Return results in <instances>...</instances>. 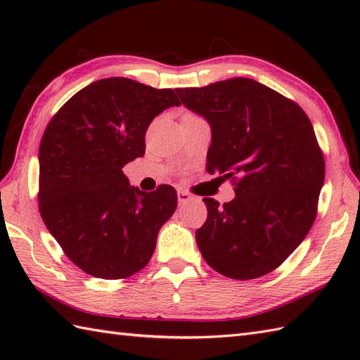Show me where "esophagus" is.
<instances>
[{
    "label": "esophagus",
    "instance_id": "obj_1",
    "mask_svg": "<svg viewBox=\"0 0 360 360\" xmlns=\"http://www.w3.org/2000/svg\"><path fill=\"white\" fill-rule=\"evenodd\" d=\"M192 200V196H190L187 192H184V190H178V201L179 204H184L187 201Z\"/></svg>",
    "mask_w": 360,
    "mask_h": 360
}]
</instances>
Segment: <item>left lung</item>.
<instances>
[{"instance_id": "8db88e82", "label": "left lung", "mask_w": 360, "mask_h": 360, "mask_svg": "<svg viewBox=\"0 0 360 360\" xmlns=\"http://www.w3.org/2000/svg\"><path fill=\"white\" fill-rule=\"evenodd\" d=\"M176 93L210 124L207 172L235 186L231 202L204 198L207 219L196 243L205 263L233 280L272 272L317 215L325 160L311 120L290 98L252 79Z\"/></svg>"}]
</instances>
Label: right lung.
<instances>
[{"instance_id": "right-lung-1", "label": "right lung", "mask_w": 360, "mask_h": 360, "mask_svg": "<svg viewBox=\"0 0 360 360\" xmlns=\"http://www.w3.org/2000/svg\"><path fill=\"white\" fill-rule=\"evenodd\" d=\"M179 105L173 89L110 77L80 89L46 127L38 150V209L83 272L119 280L148 264L178 196L170 186L141 192L122 168L143 156L151 120Z\"/></svg>"}]
</instances>
